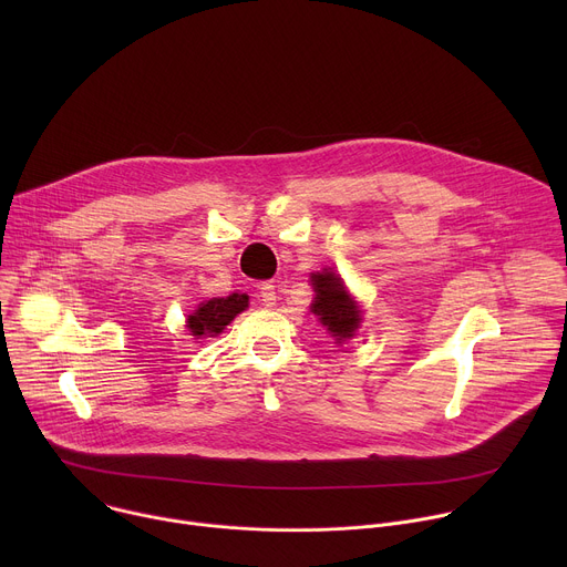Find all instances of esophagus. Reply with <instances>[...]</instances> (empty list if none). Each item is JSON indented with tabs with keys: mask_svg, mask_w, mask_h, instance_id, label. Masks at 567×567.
Here are the masks:
<instances>
[{
	"mask_svg": "<svg viewBox=\"0 0 567 567\" xmlns=\"http://www.w3.org/2000/svg\"><path fill=\"white\" fill-rule=\"evenodd\" d=\"M260 300H262V305H267V307H274V305H276L278 296H276V287H274L271 282H262V285H260Z\"/></svg>",
	"mask_w": 567,
	"mask_h": 567,
	"instance_id": "34e87169",
	"label": "esophagus"
}]
</instances>
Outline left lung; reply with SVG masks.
<instances>
[{
	"instance_id": "left-lung-1",
	"label": "left lung",
	"mask_w": 567,
	"mask_h": 567,
	"mask_svg": "<svg viewBox=\"0 0 567 567\" xmlns=\"http://www.w3.org/2000/svg\"><path fill=\"white\" fill-rule=\"evenodd\" d=\"M311 285L316 291L311 311L318 316V320L339 343L352 339L361 322V309L350 298L343 280L332 271H322L311 276Z\"/></svg>"
}]
</instances>
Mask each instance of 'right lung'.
<instances>
[{
    "mask_svg": "<svg viewBox=\"0 0 567 567\" xmlns=\"http://www.w3.org/2000/svg\"><path fill=\"white\" fill-rule=\"evenodd\" d=\"M249 307L247 293H230L226 298H210L199 305V309L188 316V330L193 337H215L219 334L228 322Z\"/></svg>",
    "mask_w": 567,
    "mask_h": 567,
    "instance_id": "right-lung-1",
    "label": "right lung"
}]
</instances>
